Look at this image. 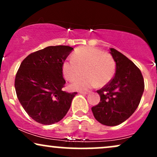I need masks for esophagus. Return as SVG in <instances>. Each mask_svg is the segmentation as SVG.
Wrapping results in <instances>:
<instances>
[{
    "label": "esophagus",
    "mask_w": 157,
    "mask_h": 157,
    "mask_svg": "<svg viewBox=\"0 0 157 157\" xmlns=\"http://www.w3.org/2000/svg\"><path fill=\"white\" fill-rule=\"evenodd\" d=\"M91 91H80V94H89Z\"/></svg>",
    "instance_id": "1"
}]
</instances>
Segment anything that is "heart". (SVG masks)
I'll use <instances>...</instances> for the list:
<instances>
[{
    "instance_id": "b5f03b06",
    "label": "heart",
    "mask_w": 157,
    "mask_h": 157,
    "mask_svg": "<svg viewBox=\"0 0 157 157\" xmlns=\"http://www.w3.org/2000/svg\"><path fill=\"white\" fill-rule=\"evenodd\" d=\"M73 59L64 61L63 74L71 81L80 76L84 70L85 75L71 82L69 88L75 91L91 89L97 85L105 86L112 80L116 71V63L109 52H103L93 46H82L75 50Z\"/></svg>"
}]
</instances>
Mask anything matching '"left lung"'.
I'll use <instances>...</instances> for the list:
<instances>
[{
	"label": "left lung",
	"mask_w": 157,
	"mask_h": 157,
	"mask_svg": "<svg viewBox=\"0 0 157 157\" xmlns=\"http://www.w3.org/2000/svg\"><path fill=\"white\" fill-rule=\"evenodd\" d=\"M110 50L116 63L115 76L97 91L100 102L91 111L102 125L115 126L128 120L137 109L145 84L141 71L132 61L114 48Z\"/></svg>",
	"instance_id": "left-lung-1"
}]
</instances>
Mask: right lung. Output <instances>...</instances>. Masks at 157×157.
<instances>
[{"label": "right lung", "mask_w": 157, "mask_h": 157, "mask_svg": "<svg viewBox=\"0 0 157 157\" xmlns=\"http://www.w3.org/2000/svg\"><path fill=\"white\" fill-rule=\"evenodd\" d=\"M68 46H48L28 55L16 74L17 97L29 116L44 125L60 121L77 92L63 91L62 66L71 51Z\"/></svg>", "instance_id": "obj_1"}]
</instances>
